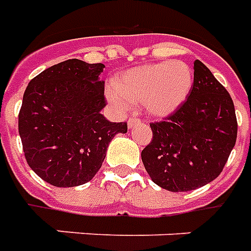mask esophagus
<instances>
[{
	"label": "esophagus",
	"instance_id": "obj_1",
	"mask_svg": "<svg viewBox=\"0 0 251 251\" xmlns=\"http://www.w3.org/2000/svg\"><path fill=\"white\" fill-rule=\"evenodd\" d=\"M139 123H140L139 119H136V117H129V119H128V127H129V128H132L134 126L139 124Z\"/></svg>",
	"mask_w": 251,
	"mask_h": 251
}]
</instances>
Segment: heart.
Segmentation results:
<instances>
[{
  "mask_svg": "<svg viewBox=\"0 0 251 251\" xmlns=\"http://www.w3.org/2000/svg\"><path fill=\"white\" fill-rule=\"evenodd\" d=\"M193 73L185 62H158L134 67L113 81L109 100L120 108L140 104L149 115H170L186 100Z\"/></svg>",
  "mask_w": 251,
  "mask_h": 251,
  "instance_id": "obj_1",
  "label": "heart"
}]
</instances>
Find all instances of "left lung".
Listing matches in <instances>:
<instances>
[{
    "label": "left lung",
    "mask_w": 251,
    "mask_h": 251,
    "mask_svg": "<svg viewBox=\"0 0 251 251\" xmlns=\"http://www.w3.org/2000/svg\"><path fill=\"white\" fill-rule=\"evenodd\" d=\"M188 99L162 122L142 151L151 179L170 192H188L214 181L225 168L238 132L232 99L207 66L195 60Z\"/></svg>",
    "instance_id": "obj_1"
}]
</instances>
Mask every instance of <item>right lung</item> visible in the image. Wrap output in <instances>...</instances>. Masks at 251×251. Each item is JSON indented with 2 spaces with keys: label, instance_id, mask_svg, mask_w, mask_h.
I'll list each match as a JSON object with an SVG mask.
<instances>
[{
  "label": "right lung",
  "instance_id": "obj_1",
  "mask_svg": "<svg viewBox=\"0 0 251 251\" xmlns=\"http://www.w3.org/2000/svg\"><path fill=\"white\" fill-rule=\"evenodd\" d=\"M105 66L69 59L28 83L19 113V134L29 168L51 185H82L100 170L106 149L127 123L101 115Z\"/></svg>",
  "mask_w": 251,
  "mask_h": 251
}]
</instances>
